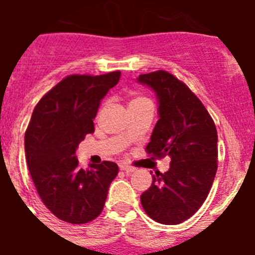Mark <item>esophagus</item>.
Listing matches in <instances>:
<instances>
[{"label": "esophagus", "mask_w": 255, "mask_h": 255, "mask_svg": "<svg viewBox=\"0 0 255 255\" xmlns=\"http://www.w3.org/2000/svg\"><path fill=\"white\" fill-rule=\"evenodd\" d=\"M120 168H121V170H123V171H125L126 173H131V172H134L135 170H136V168L132 167V166H129V164H125V163L121 164Z\"/></svg>", "instance_id": "esophagus-1"}]
</instances>
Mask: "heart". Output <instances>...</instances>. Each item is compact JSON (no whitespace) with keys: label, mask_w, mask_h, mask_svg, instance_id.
I'll return each instance as SVG.
<instances>
[{"label":"heart","mask_w":255,"mask_h":255,"mask_svg":"<svg viewBox=\"0 0 255 255\" xmlns=\"http://www.w3.org/2000/svg\"><path fill=\"white\" fill-rule=\"evenodd\" d=\"M141 100V98H138V100H134V101H140Z\"/></svg>","instance_id":"b5f03b06"}]
</instances>
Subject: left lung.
<instances>
[{
  "mask_svg": "<svg viewBox=\"0 0 255 255\" xmlns=\"http://www.w3.org/2000/svg\"><path fill=\"white\" fill-rule=\"evenodd\" d=\"M136 82L150 88L158 103V121L145 150L171 158L167 172L152 175V185L140 195L141 206L155 222L181 224L200 208L213 184L217 130L198 97L170 73L144 74Z\"/></svg>",
  "mask_w": 255,
  "mask_h": 255,
  "instance_id": "1",
  "label": "left lung"
}]
</instances>
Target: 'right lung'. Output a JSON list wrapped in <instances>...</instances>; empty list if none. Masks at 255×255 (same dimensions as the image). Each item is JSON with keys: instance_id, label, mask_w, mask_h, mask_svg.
<instances>
[{"instance_id": "right-lung-1", "label": "right lung", "mask_w": 255, "mask_h": 255, "mask_svg": "<svg viewBox=\"0 0 255 255\" xmlns=\"http://www.w3.org/2000/svg\"><path fill=\"white\" fill-rule=\"evenodd\" d=\"M120 71L70 75L35 106L25 131V158L44 206L69 224H87L101 215L119 167L115 162L79 167L75 150L94 132L101 101L119 83Z\"/></svg>"}]
</instances>
